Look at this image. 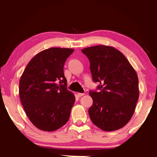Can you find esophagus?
Here are the masks:
<instances>
[{
    "instance_id": "obj_1",
    "label": "esophagus",
    "mask_w": 157,
    "mask_h": 157,
    "mask_svg": "<svg viewBox=\"0 0 157 157\" xmlns=\"http://www.w3.org/2000/svg\"><path fill=\"white\" fill-rule=\"evenodd\" d=\"M84 93H78L77 94V95H78V97H81V96H83L84 95Z\"/></svg>"
}]
</instances>
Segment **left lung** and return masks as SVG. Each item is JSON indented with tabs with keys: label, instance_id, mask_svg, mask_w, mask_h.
Wrapping results in <instances>:
<instances>
[{
	"label": "left lung",
	"instance_id": "left-lung-1",
	"mask_svg": "<svg viewBox=\"0 0 157 157\" xmlns=\"http://www.w3.org/2000/svg\"><path fill=\"white\" fill-rule=\"evenodd\" d=\"M90 62L94 82L90 91L93 104L89 109L92 122L101 129L111 132L126 125L132 117L139 98V79L134 68L119 50L95 46L81 50Z\"/></svg>",
	"mask_w": 157,
	"mask_h": 157
}]
</instances>
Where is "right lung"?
<instances>
[{
	"mask_svg": "<svg viewBox=\"0 0 157 157\" xmlns=\"http://www.w3.org/2000/svg\"><path fill=\"white\" fill-rule=\"evenodd\" d=\"M72 48H51L36 54L28 63L19 82V95L27 117L46 132L67 123L75 96L68 91L63 66Z\"/></svg>",
	"mask_w": 157,
	"mask_h": 157,
	"instance_id": "obj_1",
	"label": "right lung"
}]
</instances>
